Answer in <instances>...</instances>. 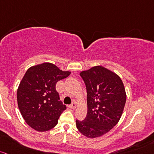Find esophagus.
Wrapping results in <instances>:
<instances>
[{
  "instance_id": "1",
  "label": "esophagus",
  "mask_w": 154,
  "mask_h": 154,
  "mask_svg": "<svg viewBox=\"0 0 154 154\" xmlns=\"http://www.w3.org/2000/svg\"><path fill=\"white\" fill-rule=\"evenodd\" d=\"M68 107L71 108V109H74V108H76V107H77V104H76V102H72V104L68 105Z\"/></svg>"
}]
</instances>
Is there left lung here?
<instances>
[{
  "label": "left lung",
  "mask_w": 154,
  "mask_h": 154,
  "mask_svg": "<svg viewBox=\"0 0 154 154\" xmlns=\"http://www.w3.org/2000/svg\"><path fill=\"white\" fill-rule=\"evenodd\" d=\"M87 90L88 112L85 120L76 121L81 134L95 138L106 134L118 124L126 104L124 83L118 74L96 66L80 72Z\"/></svg>",
  "instance_id": "left-lung-1"
}]
</instances>
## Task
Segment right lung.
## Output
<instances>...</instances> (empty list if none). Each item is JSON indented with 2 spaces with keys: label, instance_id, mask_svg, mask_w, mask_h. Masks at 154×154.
I'll return each mask as SVG.
<instances>
[{
  "label": "right lung",
  "instance_id": "add662e5",
  "mask_svg": "<svg viewBox=\"0 0 154 154\" xmlns=\"http://www.w3.org/2000/svg\"><path fill=\"white\" fill-rule=\"evenodd\" d=\"M70 74L51 63L33 66L27 70L18 87L17 98L22 116L33 129L49 131L58 124L66 106L60 100L55 86Z\"/></svg>",
  "mask_w": 154,
  "mask_h": 154
}]
</instances>
